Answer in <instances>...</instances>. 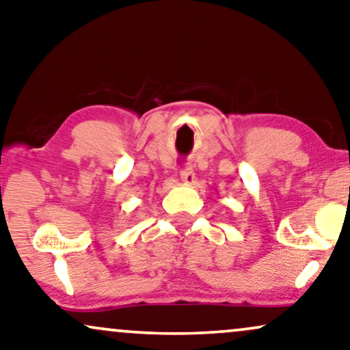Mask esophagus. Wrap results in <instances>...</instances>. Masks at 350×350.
I'll return each mask as SVG.
<instances>
[{"instance_id": "esophagus-1", "label": "esophagus", "mask_w": 350, "mask_h": 350, "mask_svg": "<svg viewBox=\"0 0 350 350\" xmlns=\"http://www.w3.org/2000/svg\"><path fill=\"white\" fill-rule=\"evenodd\" d=\"M180 180L183 181L185 185H194L196 183V175H194V170L189 165H185L183 170L180 174Z\"/></svg>"}]
</instances>
